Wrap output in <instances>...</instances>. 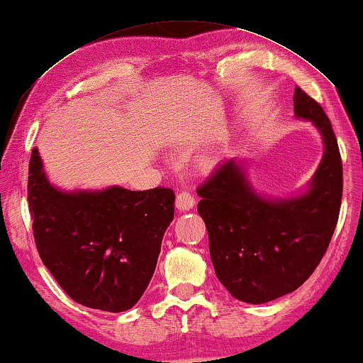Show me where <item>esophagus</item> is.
Listing matches in <instances>:
<instances>
[{
	"mask_svg": "<svg viewBox=\"0 0 363 363\" xmlns=\"http://www.w3.org/2000/svg\"><path fill=\"white\" fill-rule=\"evenodd\" d=\"M195 206V198L190 191H181L179 195L176 196V208L179 211H189Z\"/></svg>",
	"mask_w": 363,
	"mask_h": 363,
	"instance_id": "obj_1",
	"label": "esophagus"
}]
</instances>
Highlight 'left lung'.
<instances>
[{
  "instance_id": "8db88e82",
  "label": "left lung",
  "mask_w": 363,
  "mask_h": 363,
  "mask_svg": "<svg viewBox=\"0 0 363 363\" xmlns=\"http://www.w3.org/2000/svg\"><path fill=\"white\" fill-rule=\"evenodd\" d=\"M293 101L296 118L310 121L324 141L305 194L259 195L236 159L220 163L196 190L217 279L247 303L271 302L299 288L323 259L338 222L343 165L335 133L323 106L299 86Z\"/></svg>"
}]
</instances>
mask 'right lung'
I'll return each instance as SVG.
<instances>
[{"label":"right lung","mask_w":363,"mask_h":363,"mask_svg":"<svg viewBox=\"0 0 363 363\" xmlns=\"http://www.w3.org/2000/svg\"><path fill=\"white\" fill-rule=\"evenodd\" d=\"M28 201L39 257L70 299L111 313L140 301L174 217L172 189L64 191L50 184L34 147Z\"/></svg>","instance_id":"obj_1"}]
</instances>
